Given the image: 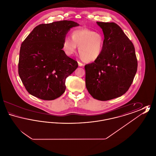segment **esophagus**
<instances>
[{"label":"esophagus","mask_w":156,"mask_h":156,"mask_svg":"<svg viewBox=\"0 0 156 156\" xmlns=\"http://www.w3.org/2000/svg\"><path fill=\"white\" fill-rule=\"evenodd\" d=\"M78 66L79 67H82V66H83V64L81 63V62H80V61H78Z\"/></svg>","instance_id":"esophagus-1"}]
</instances>
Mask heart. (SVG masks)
Masks as SVG:
<instances>
[{
  "label": "heart",
  "instance_id": "1",
  "mask_svg": "<svg viewBox=\"0 0 156 156\" xmlns=\"http://www.w3.org/2000/svg\"><path fill=\"white\" fill-rule=\"evenodd\" d=\"M72 38L67 37L63 43V50L68 55L74 54L79 47V54L85 62L98 59L103 51L104 38L99 33L87 29L74 30Z\"/></svg>",
  "mask_w": 156,
  "mask_h": 156
}]
</instances>
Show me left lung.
<instances>
[{
	"instance_id": "left-lung-1",
	"label": "left lung",
	"mask_w": 156,
	"mask_h": 156,
	"mask_svg": "<svg viewBox=\"0 0 156 156\" xmlns=\"http://www.w3.org/2000/svg\"><path fill=\"white\" fill-rule=\"evenodd\" d=\"M104 34L101 57L85 66L86 87L99 101H108L125 94L133 81L137 60L132 41L115 23L97 22Z\"/></svg>"
}]
</instances>
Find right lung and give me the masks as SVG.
<instances>
[{"instance_id":"right-lung-1","label":"right lung","mask_w":156,"mask_h":156,"mask_svg":"<svg viewBox=\"0 0 156 156\" xmlns=\"http://www.w3.org/2000/svg\"><path fill=\"white\" fill-rule=\"evenodd\" d=\"M78 26L71 20L41 24L22 43L19 74L31 95L51 101L64 93L66 79L78 65L62 50L63 43L70 29Z\"/></svg>"}]
</instances>
